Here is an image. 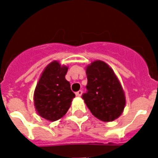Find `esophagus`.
Returning a JSON list of instances; mask_svg holds the SVG:
<instances>
[{
    "instance_id": "obj_1",
    "label": "esophagus",
    "mask_w": 158,
    "mask_h": 158,
    "mask_svg": "<svg viewBox=\"0 0 158 158\" xmlns=\"http://www.w3.org/2000/svg\"><path fill=\"white\" fill-rule=\"evenodd\" d=\"M75 94H76L77 96H81L82 94V91L81 90H79V91L76 92V93H75Z\"/></svg>"
}]
</instances>
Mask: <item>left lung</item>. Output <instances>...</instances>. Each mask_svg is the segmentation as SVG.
Instances as JSON below:
<instances>
[{
	"mask_svg": "<svg viewBox=\"0 0 158 158\" xmlns=\"http://www.w3.org/2000/svg\"><path fill=\"white\" fill-rule=\"evenodd\" d=\"M86 74L87 91L81 97L92 114L104 122L118 118L123 111L126 100L114 71L105 62L96 61L87 67Z\"/></svg>",
	"mask_w": 158,
	"mask_h": 158,
	"instance_id": "left-lung-1",
	"label": "left lung"
}]
</instances>
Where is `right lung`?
Instances as JSON below:
<instances>
[{
    "label": "right lung",
    "mask_w": 158,
    "mask_h": 158,
    "mask_svg": "<svg viewBox=\"0 0 158 158\" xmlns=\"http://www.w3.org/2000/svg\"><path fill=\"white\" fill-rule=\"evenodd\" d=\"M68 68L58 62L49 64L42 73L34 93V103L39 115L50 121L62 118L70 107L75 94L65 76Z\"/></svg>",
    "instance_id": "right-lung-1"
}]
</instances>
